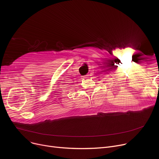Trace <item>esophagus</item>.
Listing matches in <instances>:
<instances>
[{
  "mask_svg": "<svg viewBox=\"0 0 159 159\" xmlns=\"http://www.w3.org/2000/svg\"><path fill=\"white\" fill-rule=\"evenodd\" d=\"M88 75H86V76H85V77H84V78H85V79L88 78Z\"/></svg>",
  "mask_w": 159,
  "mask_h": 159,
  "instance_id": "obj_1",
  "label": "esophagus"
}]
</instances>
